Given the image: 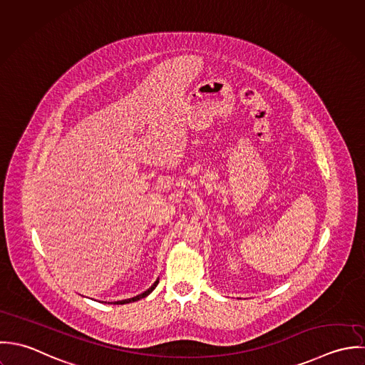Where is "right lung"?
<instances>
[{"mask_svg":"<svg viewBox=\"0 0 365 365\" xmlns=\"http://www.w3.org/2000/svg\"><path fill=\"white\" fill-rule=\"evenodd\" d=\"M159 284V279L158 281H155V284L148 289V291L144 292V293H141V294H138V296H134V297H131V299H125V300H118V302H114V304H125V303H131V302H135V300H140V299H143V297H145L148 296L150 292L153 291L155 288H156V285Z\"/></svg>","mask_w":365,"mask_h":365,"instance_id":"add662e5","label":"right lung"}]
</instances>
